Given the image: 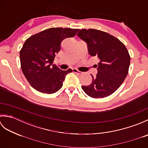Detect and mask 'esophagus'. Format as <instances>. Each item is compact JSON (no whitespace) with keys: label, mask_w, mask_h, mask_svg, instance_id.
I'll return each instance as SVG.
<instances>
[{"label":"esophagus","mask_w":148,"mask_h":148,"mask_svg":"<svg viewBox=\"0 0 148 148\" xmlns=\"http://www.w3.org/2000/svg\"><path fill=\"white\" fill-rule=\"evenodd\" d=\"M72 72H74V73H76V74H80V75L83 74V72H80V71H79L78 70H77L76 69H72Z\"/></svg>","instance_id":"1"}]
</instances>
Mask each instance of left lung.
I'll return each mask as SVG.
<instances>
[{
    "label": "left lung",
    "instance_id": "left-lung-1",
    "mask_svg": "<svg viewBox=\"0 0 148 148\" xmlns=\"http://www.w3.org/2000/svg\"><path fill=\"white\" fill-rule=\"evenodd\" d=\"M77 35L87 44L89 54L97 56V74L92 75V82L82 86L88 95L95 99L103 98L114 93L126 78L130 56L125 46L109 34L95 29H82Z\"/></svg>",
    "mask_w": 148,
    "mask_h": 148
}]
</instances>
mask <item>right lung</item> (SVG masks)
I'll list each match as a JSON object with an SVG mask.
<instances>
[{
  "label": "right lung",
  "instance_id": "add662e5",
  "mask_svg": "<svg viewBox=\"0 0 148 148\" xmlns=\"http://www.w3.org/2000/svg\"><path fill=\"white\" fill-rule=\"evenodd\" d=\"M79 29L50 28L30 37L20 52L22 72L30 84L37 91L54 93L61 88L63 81L72 69L62 71L53 64L61 42L73 37Z\"/></svg>",
  "mask_w": 148,
  "mask_h": 148
}]
</instances>
